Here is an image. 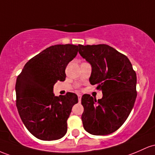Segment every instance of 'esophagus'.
I'll return each instance as SVG.
<instances>
[{
    "label": "esophagus",
    "instance_id": "obj_1",
    "mask_svg": "<svg viewBox=\"0 0 155 155\" xmlns=\"http://www.w3.org/2000/svg\"><path fill=\"white\" fill-rule=\"evenodd\" d=\"M78 101H79V102H81V97H82V95L78 94Z\"/></svg>",
    "mask_w": 155,
    "mask_h": 155
}]
</instances>
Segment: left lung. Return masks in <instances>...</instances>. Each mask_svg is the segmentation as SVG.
Here are the masks:
<instances>
[{"label": "left lung", "instance_id": "1", "mask_svg": "<svg viewBox=\"0 0 155 155\" xmlns=\"http://www.w3.org/2000/svg\"><path fill=\"white\" fill-rule=\"evenodd\" d=\"M79 53L91 65V85L102 90L97 101L83 94L81 119L83 127L94 135L117 130L129 116L137 97L136 73L126 55L107 45H79Z\"/></svg>", "mask_w": 155, "mask_h": 155}]
</instances>
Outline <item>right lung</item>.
Returning <instances> with one entry per match:
<instances>
[{
  "label": "right lung",
  "instance_id": "add662e5",
  "mask_svg": "<svg viewBox=\"0 0 155 155\" xmlns=\"http://www.w3.org/2000/svg\"><path fill=\"white\" fill-rule=\"evenodd\" d=\"M78 48L70 44L50 46L31 58L17 76V110L25 127L40 140H58L67 133V121L78 98L72 92L55 97L53 86L65 81L66 67Z\"/></svg>",
  "mask_w": 155,
  "mask_h": 155
}]
</instances>
